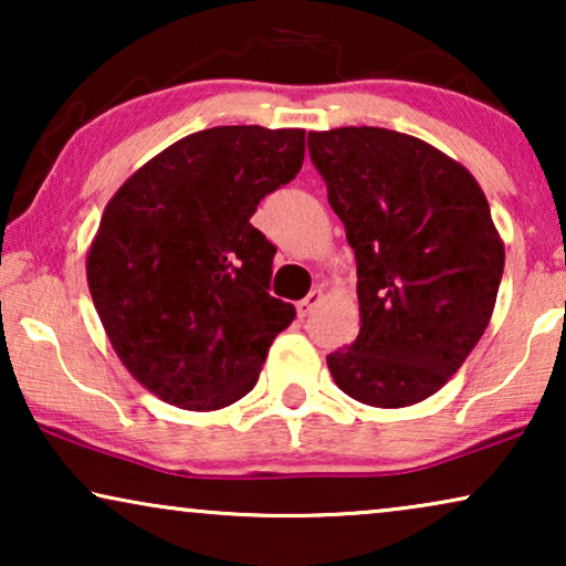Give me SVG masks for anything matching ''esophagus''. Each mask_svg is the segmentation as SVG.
<instances>
[{
  "label": "esophagus",
  "mask_w": 566,
  "mask_h": 566,
  "mask_svg": "<svg viewBox=\"0 0 566 566\" xmlns=\"http://www.w3.org/2000/svg\"><path fill=\"white\" fill-rule=\"evenodd\" d=\"M322 298H324V291H322V289H314L312 293H308V296H306V298H301V301H298V304H296V312H298V316H301V319H304V316H308V314H312V312H314V308L322 304Z\"/></svg>",
  "instance_id": "34e87169"
}]
</instances>
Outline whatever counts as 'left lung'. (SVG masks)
Listing matches in <instances>:
<instances>
[{"label": "left lung", "mask_w": 566, "mask_h": 566, "mask_svg": "<svg viewBox=\"0 0 566 566\" xmlns=\"http://www.w3.org/2000/svg\"><path fill=\"white\" fill-rule=\"evenodd\" d=\"M308 154L358 262L360 332L329 374L363 405L412 407L492 319L505 244L490 203L467 167L399 130H308Z\"/></svg>", "instance_id": "1"}]
</instances>
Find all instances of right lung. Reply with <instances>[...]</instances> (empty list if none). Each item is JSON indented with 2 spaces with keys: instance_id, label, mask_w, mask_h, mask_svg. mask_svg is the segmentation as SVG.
<instances>
[{
  "instance_id": "add662e5",
  "label": "right lung",
  "mask_w": 566,
  "mask_h": 566,
  "mask_svg": "<svg viewBox=\"0 0 566 566\" xmlns=\"http://www.w3.org/2000/svg\"><path fill=\"white\" fill-rule=\"evenodd\" d=\"M304 142V128L198 130L107 200L87 252L92 301L128 374L167 405H234L296 316L268 293L275 247L250 219L298 175Z\"/></svg>"
}]
</instances>
